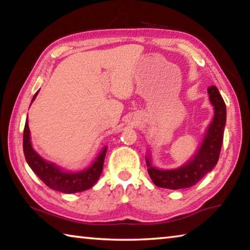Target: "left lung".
I'll return each mask as SVG.
<instances>
[{"instance_id": "8db88e82", "label": "left lung", "mask_w": 250, "mask_h": 250, "mask_svg": "<svg viewBox=\"0 0 250 250\" xmlns=\"http://www.w3.org/2000/svg\"><path fill=\"white\" fill-rule=\"evenodd\" d=\"M207 91L210 103L214 105V119L207 129L204 140L194 158L183 167L174 170H159L152 167L149 156L146 159L147 173L152 182L159 188L170 189L191 188L216 166L226 124V105L216 87L210 86Z\"/></svg>"}]
</instances>
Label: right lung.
Returning <instances> with one entry per match:
<instances>
[{
	"label": "right lung",
	"mask_w": 250,
	"mask_h": 250,
	"mask_svg": "<svg viewBox=\"0 0 250 250\" xmlns=\"http://www.w3.org/2000/svg\"><path fill=\"white\" fill-rule=\"evenodd\" d=\"M37 94H39V91L34 95L32 103L36 98ZM29 137L31 135H29L28 121L26 119L23 134V151L25 159H26V162L33 172L54 191L67 194L83 192L92 188L96 184V182L99 180L104 168L107 146H104V149L100 152L98 158L95 160V162L89 167L80 172L70 173L62 171L56 164L47 162L40 154H37L36 151L33 149Z\"/></svg>",
	"instance_id": "add662e5"
}]
</instances>
